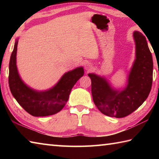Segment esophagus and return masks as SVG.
Instances as JSON below:
<instances>
[{"label": "esophagus", "mask_w": 159, "mask_h": 159, "mask_svg": "<svg viewBox=\"0 0 159 159\" xmlns=\"http://www.w3.org/2000/svg\"><path fill=\"white\" fill-rule=\"evenodd\" d=\"M92 64H91L90 63H86L85 64V69L86 70L89 71V70H92Z\"/></svg>", "instance_id": "1"}]
</instances>
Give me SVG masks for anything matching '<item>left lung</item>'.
Listing matches in <instances>:
<instances>
[{"instance_id":"8db88e82","label":"left lung","mask_w":159,"mask_h":159,"mask_svg":"<svg viewBox=\"0 0 159 159\" xmlns=\"http://www.w3.org/2000/svg\"><path fill=\"white\" fill-rule=\"evenodd\" d=\"M135 59L128 74L126 86L115 88L104 76L89 73L94 104L101 113L109 117H126L137 109L150 92L153 76V61L146 38L133 32Z\"/></svg>"}]
</instances>
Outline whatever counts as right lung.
I'll return each instance as SVG.
<instances>
[{"label":"right lung","instance_id":"obj_1","mask_svg":"<svg viewBox=\"0 0 159 159\" xmlns=\"http://www.w3.org/2000/svg\"><path fill=\"white\" fill-rule=\"evenodd\" d=\"M18 39L15 41L9 65V85L13 96L33 116L44 117L57 113L68 100L74 85L84 75L83 67H78L66 72L51 88L42 91L33 89L23 81L17 67Z\"/></svg>","mask_w":159,"mask_h":159}]
</instances>
